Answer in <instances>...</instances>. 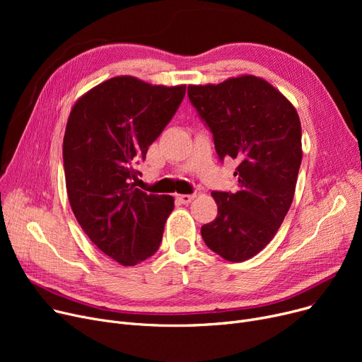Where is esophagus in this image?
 <instances>
[{
	"label": "esophagus",
	"mask_w": 362,
	"mask_h": 362,
	"mask_svg": "<svg viewBox=\"0 0 362 362\" xmlns=\"http://www.w3.org/2000/svg\"><path fill=\"white\" fill-rule=\"evenodd\" d=\"M194 198H195V195H177V197H176V199H177L180 204H183V205H186V204H189V202H192Z\"/></svg>",
	"instance_id": "obj_1"
}]
</instances>
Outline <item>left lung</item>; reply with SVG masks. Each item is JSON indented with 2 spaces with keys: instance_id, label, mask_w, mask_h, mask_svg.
Instances as JSON below:
<instances>
[{
  "instance_id": "8db88e82",
  "label": "left lung",
  "mask_w": 362,
  "mask_h": 362,
  "mask_svg": "<svg viewBox=\"0 0 362 362\" xmlns=\"http://www.w3.org/2000/svg\"><path fill=\"white\" fill-rule=\"evenodd\" d=\"M187 95L213 132L223 161H238V191L213 192L218 214L201 227L205 245L230 262L252 258L277 233L293 201L302 130L292 103L252 74L189 85Z\"/></svg>"
}]
</instances>
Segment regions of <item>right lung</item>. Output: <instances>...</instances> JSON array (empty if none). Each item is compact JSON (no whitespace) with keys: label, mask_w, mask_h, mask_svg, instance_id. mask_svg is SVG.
Segmentation results:
<instances>
[{"label":"right lung","mask_w":362,"mask_h":362,"mask_svg":"<svg viewBox=\"0 0 362 362\" xmlns=\"http://www.w3.org/2000/svg\"><path fill=\"white\" fill-rule=\"evenodd\" d=\"M186 85H151L116 76L73 105L63 141L66 189L73 214L105 255L136 265L154 255L175 208L170 195L135 187L133 168L145 160L175 116Z\"/></svg>","instance_id":"obj_1"}]
</instances>
